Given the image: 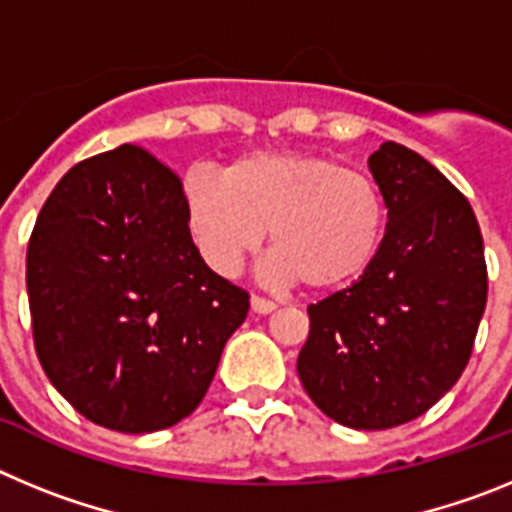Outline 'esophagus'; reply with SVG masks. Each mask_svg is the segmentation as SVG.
I'll use <instances>...</instances> for the list:
<instances>
[{
	"label": "esophagus",
	"mask_w": 512,
	"mask_h": 512,
	"mask_svg": "<svg viewBox=\"0 0 512 512\" xmlns=\"http://www.w3.org/2000/svg\"><path fill=\"white\" fill-rule=\"evenodd\" d=\"M251 310H253V312H259V315H269L271 310H277V302H274V300H266V297L253 295V297H251Z\"/></svg>",
	"instance_id": "obj_1"
}]
</instances>
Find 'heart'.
Listing matches in <instances>:
<instances>
[{
	"mask_svg": "<svg viewBox=\"0 0 512 512\" xmlns=\"http://www.w3.org/2000/svg\"><path fill=\"white\" fill-rule=\"evenodd\" d=\"M184 212L194 246L212 271L233 277L264 241L269 284L305 282L330 292L372 269L387 233V202L372 176L305 151H256L235 158L223 176H184Z\"/></svg>",
	"mask_w": 512,
	"mask_h": 512,
	"instance_id": "b5f03b06",
	"label": "heart"
}]
</instances>
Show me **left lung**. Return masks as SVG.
I'll return each mask as SVG.
<instances>
[{
  "mask_svg": "<svg viewBox=\"0 0 512 512\" xmlns=\"http://www.w3.org/2000/svg\"><path fill=\"white\" fill-rule=\"evenodd\" d=\"M369 169L387 233L359 282L307 307L297 374L336 423L384 431L433 408L461 377L487 305V264L472 205L423 156L382 143Z\"/></svg>",
  "mask_w": 512,
  "mask_h": 512,
  "instance_id": "1",
  "label": "left lung"
}]
</instances>
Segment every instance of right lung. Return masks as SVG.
<instances>
[{
  "label": "right lung",
  "instance_id": "obj_1",
  "mask_svg": "<svg viewBox=\"0 0 512 512\" xmlns=\"http://www.w3.org/2000/svg\"><path fill=\"white\" fill-rule=\"evenodd\" d=\"M40 366L92 423L176 425L205 397L248 292L202 261L182 179L140 146L79 161L27 243Z\"/></svg>",
  "mask_w": 512,
  "mask_h": 512
}]
</instances>
